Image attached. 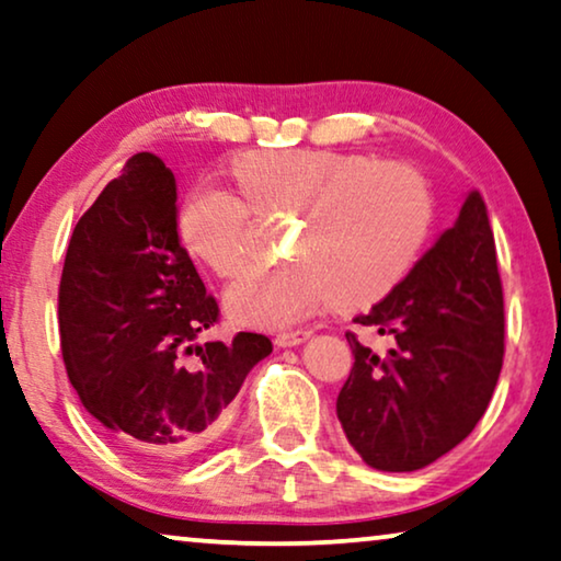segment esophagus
Returning <instances> with one entry per match:
<instances>
[{"label":"esophagus","instance_id":"obj_1","mask_svg":"<svg viewBox=\"0 0 561 561\" xmlns=\"http://www.w3.org/2000/svg\"><path fill=\"white\" fill-rule=\"evenodd\" d=\"M309 330H289V332H279L277 337H274V345L277 347H295L299 342H305L309 337Z\"/></svg>","mask_w":561,"mask_h":561}]
</instances>
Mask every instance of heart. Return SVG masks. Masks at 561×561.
<instances>
[{"label": "heart", "mask_w": 561, "mask_h": 561, "mask_svg": "<svg viewBox=\"0 0 561 561\" xmlns=\"http://www.w3.org/2000/svg\"><path fill=\"white\" fill-rule=\"evenodd\" d=\"M237 194L196 186L183 198L179 237L219 277L241 270L252 214H295L287 256L252 266L227 289L233 320L287 328L317 307L365 309L386 299L428 241L436 204L425 175L400 161L332 148L249 150L231 163Z\"/></svg>", "instance_id": "b5f03b06"}]
</instances>
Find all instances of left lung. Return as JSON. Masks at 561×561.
Wrapping results in <instances>:
<instances>
[{"label":"left lung","instance_id":"left-lung-1","mask_svg":"<svg viewBox=\"0 0 561 561\" xmlns=\"http://www.w3.org/2000/svg\"><path fill=\"white\" fill-rule=\"evenodd\" d=\"M357 324L392 337L380 357L355 332L337 396L347 440L378 471H417L456 448L494 396L504 363V289L479 191L411 274Z\"/></svg>","mask_w":561,"mask_h":561}]
</instances>
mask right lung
<instances>
[{
    "label": "right lung",
    "mask_w": 561,
    "mask_h": 561,
    "mask_svg": "<svg viewBox=\"0 0 561 561\" xmlns=\"http://www.w3.org/2000/svg\"><path fill=\"white\" fill-rule=\"evenodd\" d=\"M60 347L88 413L150 463L179 466L211 440L272 340L196 345L219 302L175 231V179L136 153L82 214L65 254Z\"/></svg>",
    "instance_id": "add662e5"
}]
</instances>
